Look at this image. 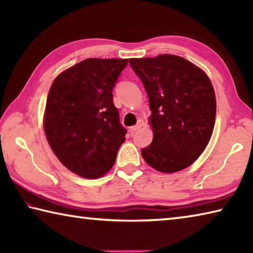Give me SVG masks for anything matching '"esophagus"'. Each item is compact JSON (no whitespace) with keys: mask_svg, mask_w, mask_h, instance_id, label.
I'll list each match as a JSON object with an SVG mask.
<instances>
[{"mask_svg":"<svg viewBox=\"0 0 253 253\" xmlns=\"http://www.w3.org/2000/svg\"><path fill=\"white\" fill-rule=\"evenodd\" d=\"M139 128H140V124H137L136 126H132V127H130V128H129V131L131 132V134H134V132L138 130Z\"/></svg>","mask_w":253,"mask_h":253,"instance_id":"obj_1","label":"esophagus"}]
</instances>
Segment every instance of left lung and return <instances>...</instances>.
<instances>
[{
  "label": "left lung",
  "mask_w": 253,
  "mask_h": 253,
  "mask_svg": "<svg viewBox=\"0 0 253 253\" xmlns=\"http://www.w3.org/2000/svg\"><path fill=\"white\" fill-rule=\"evenodd\" d=\"M147 92L153 142L142 149L163 173L186 169L207 147L215 123L216 100L205 72L182 57L129 59Z\"/></svg>",
  "instance_id": "1"
}]
</instances>
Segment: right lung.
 Listing matches in <instances>:
<instances>
[{"label":"right lung","instance_id":"add662e5","mask_svg":"<svg viewBox=\"0 0 253 253\" xmlns=\"http://www.w3.org/2000/svg\"><path fill=\"white\" fill-rule=\"evenodd\" d=\"M128 59L89 58L63 71L51 85L44 131L55 155L71 172L97 178L113 168L126 128L113 89Z\"/></svg>","mask_w":253,"mask_h":253}]
</instances>
